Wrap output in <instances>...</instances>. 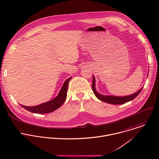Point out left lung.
Listing matches in <instances>:
<instances>
[{"instance_id":"obj_1","label":"left lung","mask_w":159,"mask_h":159,"mask_svg":"<svg viewBox=\"0 0 159 159\" xmlns=\"http://www.w3.org/2000/svg\"><path fill=\"white\" fill-rule=\"evenodd\" d=\"M143 87L139 90L138 92L134 93L131 95L125 96H116L102 95L97 92L95 88V79L93 76V83H92V90L94 94L99 100L112 104H122L126 103L128 101H130L134 99L141 92Z\"/></svg>"}]
</instances>
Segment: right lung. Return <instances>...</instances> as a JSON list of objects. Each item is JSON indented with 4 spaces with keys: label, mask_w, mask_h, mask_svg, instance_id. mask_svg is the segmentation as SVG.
Segmentation results:
<instances>
[{
    "label": "right lung",
    "mask_w": 159,
    "mask_h": 159,
    "mask_svg": "<svg viewBox=\"0 0 159 159\" xmlns=\"http://www.w3.org/2000/svg\"><path fill=\"white\" fill-rule=\"evenodd\" d=\"M71 77L67 79L64 82L61 89L60 91L58 96L53 99L42 103L35 106H26L21 104V106L26 110L35 114H47L55 111L61 106L66 100L67 96V91L68 84L70 80Z\"/></svg>",
    "instance_id": "add662e5"
}]
</instances>
